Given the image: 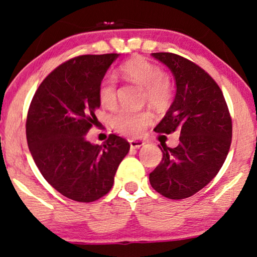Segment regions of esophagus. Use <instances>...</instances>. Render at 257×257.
I'll return each instance as SVG.
<instances>
[{
    "instance_id": "34e87169",
    "label": "esophagus",
    "mask_w": 257,
    "mask_h": 257,
    "mask_svg": "<svg viewBox=\"0 0 257 257\" xmlns=\"http://www.w3.org/2000/svg\"><path fill=\"white\" fill-rule=\"evenodd\" d=\"M144 142H142V140H130V146H131V149H139V147H142L144 145Z\"/></svg>"
}]
</instances>
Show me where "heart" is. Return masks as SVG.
Returning a JSON list of instances; mask_svg holds the SVG:
<instances>
[{
    "label": "heart",
    "instance_id": "heart-1",
    "mask_svg": "<svg viewBox=\"0 0 257 257\" xmlns=\"http://www.w3.org/2000/svg\"><path fill=\"white\" fill-rule=\"evenodd\" d=\"M119 72L125 79L143 86L145 98L151 105L163 108L173 98V85L165 75L161 66L144 57H136L120 65ZM98 99L103 107L113 108L117 103V79L105 76L98 85ZM152 122V115L147 111L121 108L112 118L115 131L130 137H139Z\"/></svg>",
    "mask_w": 257,
    "mask_h": 257
}]
</instances>
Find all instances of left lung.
I'll return each mask as SVG.
<instances>
[{
  "label": "left lung",
  "instance_id": "obj_1",
  "mask_svg": "<svg viewBox=\"0 0 257 257\" xmlns=\"http://www.w3.org/2000/svg\"><path fill=\"white\" fill-rule=\"evenodd\" d=\"M154 58L174 75L177 94L154 131L180 132L177 147L163 146V159L150 173L151 186L165 198L180 200L195 194L217 174L231 143V117L215 80L189 59L172 52Z\"/></svg>",
  "mask_w": 257,
  "mask_h": 257
}]
</instances>
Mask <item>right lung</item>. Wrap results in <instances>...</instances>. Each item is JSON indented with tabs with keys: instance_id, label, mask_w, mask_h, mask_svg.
<instances>
[{
	"instance_id": "add662e5",
	"label": "right lung",
	"mask_w": 257,
	"mask_h": 257,
	"mask_svg": "<svg viewBox=\"0 0 257 257\" xmlns=\"http://www.w3.org/2000/svg\"><path fill=\"white\" fill-rule=\"evenodd\" d=\"M118 54L82 55L45 77L28 110L27 142L45 180L66 198L92 202L113 186L130 151L126 139L110 135L103 146L86 140L98 120V85Z\"/></svg>"
}]
</instances>
